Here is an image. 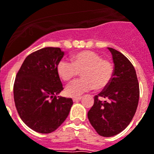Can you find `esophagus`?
I'll use <instances>...</instances> for the list:
<instances>
[{"label": "esophagus", "instance_id": "34e87169", "mask_svg": "<svg viewBox=\"0 0 154 154\" xmlns=\"http://www.w3.org/2000/svg\"><path fill=\"white\" fill-rule=\"evenodd\" d=\"M82 99V97H75V98H72V101L74 102V103H77L78 101H80Z\"/></svg>", "mask_w": 154, "mask_h": 154}]
</instances>
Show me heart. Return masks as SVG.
Returning a JSON list of instances; mask_svg holds the SVG:
<instances>
[{
	"label": "heart",
	"instance_id": "1",
	"mask_svg": "<svg viewBox=\"0 0 154 154\" xmlns=\"http://www.w3.org/2000/svg\"><path fill=\"white\" fill-rule=\"evenodd\" d=\"M72 62L61 60L56 67L59 77L65 82L82 72V78L67 85L64 93L69 97H77L92 90H103L109 85L114 75V65L108 60L92 51H82L72 56Z\"/></svg>",
	"mask_w": 154,
	"mask_h": 154
}]
</instances>
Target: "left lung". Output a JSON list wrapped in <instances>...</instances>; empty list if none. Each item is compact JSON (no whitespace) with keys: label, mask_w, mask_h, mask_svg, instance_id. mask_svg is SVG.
Wrapping results in <instances>:
<instances>
[{"label":"left lung","mask_w":154,"mask_h":154,"mask_svg":"<svg viewBox=\"0 0 154 154\" xmlns=\"http://www.w3.org/2000/svg\"><path fill=\"white\" fill-rule=\"evenodd\" d=\"M112 55L114 75L111 82L94 97L88 119L102 137H110L124 131L132 121L139 102L140 89L134 67L126 56L107 48ZM99 97H104L101 101Z\"/></svg>","instance_id":"1"}]
</instances>
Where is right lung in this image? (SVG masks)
I'll list each match as a JSON object with an SVG mask.
<instances>
[{"label":"right lung","mask_w":154,"mask_h":154,"mask_svg":"<svg viewBox=\"0 0 154 154\" xmlns=\"http://www.w3.org/2000/svg\"><path fill=\"white\" fill-rule=\"evenodd\" d=\"M64 52L44 48L30 54L17 72L14 85L15 106L22 120L39 133H51L68 117L72 98L58 96L63 90L56 72Z\"/></svg>","instance_id":"obj_1"}]
</instances>
